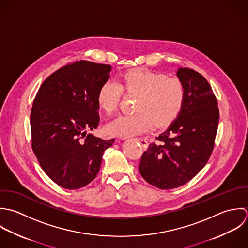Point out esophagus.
Returning <instances> with one entry per match:
<instances>
[{
	"instance_id": "34e87169",
	"label": "esophagus",
	"mask_w": 248,
	"mask_h": 248,
	"mask_svg": "<svg viewBox=\"0 0 248 248\" xmlns=\"http://www.w3.org/2000/svg\"><path fill=\"white\" fill-rule=\"evenodd\" d=\"M136 142H138L141 146H142V148H144V149H146L147 147H148V141H147V139H145V138H136V139H134Z\"/></svg>"
}]
</instances>
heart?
<instances>
[{
    "mask_svg": "<svg viewBox=\"0 0 248 248\" xmlns=\"http://www.w3.org/2000/svg\"><path fill=\"white\" fill-rule=\"evenodd\" d=\"M123 90L138 95L134 114L122 115L106 125L108 134L130 137L148 131L154 124L162 127L173 122L180 113L186 97L184 83L149 70H131L121 77L120 83L106 80L98 92V104L107 115L114 114Z\"/></svg>",
    "mask_w": 248,
    "mask_h": 248,
    "instance_id": "heart-1",
    "label": "heart"
}]
</instances>
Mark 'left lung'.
I'll return each instance as SVG.
<instances>
[{
	"label": "left lung",
	"instance_id": "left-lung-1",
	"mask_svg": "<svg viewBox=\"0 0 248 248\" xmlns=\"http://www.w3.org/2000/svg\"><path fill=\"white\" fill-rule=\"evenodd\" d=\"M186 97L175 121L142 154L139 170L150 185L161 190L178 188L204 168L215 146L219 112L206 78L189 68H179Z\"/></svg>",
	"mask_w": 248,
	"mask_h": 248
}]
</instances>
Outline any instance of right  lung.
Here are the masks:
<instances>
[{"label": "right lung", "instance_id": "right-lung-1", "mask_svg": "<svg viewBox=\"0 0 248 248\" xmlns=\"http://www.w3.org/2000/svg\"><path fill=\"white\" fill-rule=\"evenodd\" d=\"M111 66L86 60L67 64L42 83L31 113V148L58 186L77 190L92 182L114 139L87 134L98 127V92Z\"/></svg>", "mask_w": 248, "mask_h": 248}]
</instances>
